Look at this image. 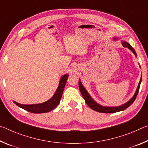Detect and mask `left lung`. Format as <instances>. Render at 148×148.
<instances>
[{"label": "left lung", "mask_w": 148, "mask_h": 148, "mask_svg": "<svg viewBox=\"0 0 148 148\" xmlns=\"http://www.w3.org/2000/svg\"><path fill=\"white\" fill-rule=\"evenodd\" d=\"M118 38H117V37H114L113 38V40H117ZM121 44L124 47H127L129 48V50H131V51L133 52V54L135 55V56H137V54H136V53L134 49L131 47V45H130L129 43L126 42V41L122 40ZM142 77H141V78H140L138 86V87H137L134 96H133L132 98L127 101V102L125 103L124 104H123V105H121V106H117V107L103 106L101 105H100V104L98 103L97 102H96V101H94L92 98V97L90 96V94H88V92H87L85 88H84L83 84H82L81 81L80 79L79 80V90H80V91H81L82 96H83V98L84 99V100H85V102L86 103L87 105H88L89 107L92 109V110H93L96 111H98V112H100V113H116V112H119V111H123V110H126V109L129 108V106L131 105L133 102H134L136 98V96L138 95V92H139L140 86V84H141V82H142Z\"/></svg>", "instance_id": "obj_1"}]
</instances>
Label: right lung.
<instances>
[{
	"label": "right lung",
	"mask_w": 148,
	"mask_h": 148,
	"mask_svg": "<svg viewBox=\"0 0 148 148\" xmlns=\"http://www.w3.org/2000/svg\"><path fill=\"white\" fill-rule=\"evenodd\" d=\"M69 75L65 74L63 75L61 79L60 80L59 85H58L56 91L53 96L50 100H47L45 102L37 104H30V105H26V104H21L19 103L16 102L14 101V103L18 106L25 110L29 112L33 113H47L49 111L54 110L58 106L59 104L60 100H61L63 92L64 90V87L66 84L67 78H68Z\"/></svg>",
	"instance_id": "right-lung-1"
}]
</instances>
